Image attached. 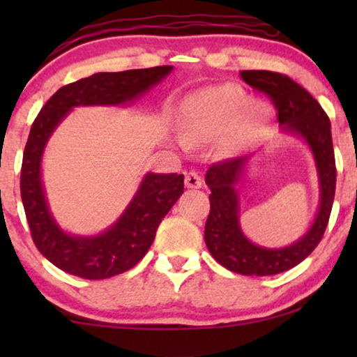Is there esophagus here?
Listing matches in <instances>:
<instances>
[{
	"instance_id": "obj_1",
	"label": "esophagus",
	"mask_w": 357,
	"mask_h": 357,
	"mask_svg": "<svg viewBox=\"0 0 357 357\" xmlns=\"http://www.w3.org/2000/svg\"><path fill=\"white\" fill-rule=\"evenodd\" d=\"M203 185V178L197 172L185 174V187L187 188H199Z\"/></svg>"
}]
</instances>
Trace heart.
<instances>
[{
  "label": "heart",
  "instance_id": "1",
  "mask_svg": "<svg viewBox=\"0 0 357 357\" xmlns=\"http://www.w3.org/2000/svg\"><path fill=\"white\" fill-rule=\"evenodd\" d=\"M266 116L265 107L250 105V99L241 87L232 84L206 87L187 100V136L192 141L214 139L238 124L237 139L242 141L260 128ZM188 139L180 138V143L187 146Z\"/></svg>",
  "mask_w": 357,
  "mask_h": 357
}]
</instances>
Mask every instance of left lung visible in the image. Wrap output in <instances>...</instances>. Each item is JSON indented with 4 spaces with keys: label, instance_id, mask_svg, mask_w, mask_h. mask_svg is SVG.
<instances>
[{
    "label": "left lung",
    "instance_id": "left-lung-1",
    "mask_svg": "<svg viewBox=\"0 0 357 357\" xmlns=\"http://www.w3.org/2000/svg\"><path fill=\"white\" fill-rule=\"evenodd\" d=\"M241 77L253 89L270 97L278 110L281 131L297 136L309 146L319 175L320 204L309 231L291 245L268 248L248 241L238 221L241 209L236 187L245 175L253 154L213 164L208 169L204 180L211 188V211L204 226V242L209 253L229 271L247 276H270L299 265L324 237L336 187L331 125L319 102L286 75L253 70L241 71Z\"/></svg>",
    "mask_w": 357,
    "mask_h": 357
}]
</instances>
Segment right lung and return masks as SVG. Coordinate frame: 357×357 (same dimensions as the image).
Here are the masks:
<instances>
[{"label": "right lung", "instance_id": "add662e5", "mask_svg": "<svg viewBox=\"0 0 357 357\" xmlns=\"http://www.w3.org/2000/svg\"><path fill=\"white\" fill-rule=\"evenodd\" d=\"M174 66L96 73L58 89L32 123L24 149L21 197L38 252L60 270L84 280L128 271L149 250L162 218L183 193V175L148 172L121 216L97 236H75L58 226L42 182V158L56 126L75 107L130 105L170 75Z\"/></svg>", "mask_w": 357, "mask_h": 357}]
</instances>
